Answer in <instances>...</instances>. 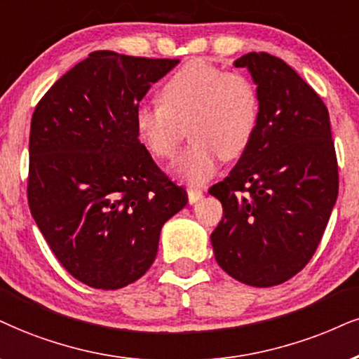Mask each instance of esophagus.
<instances>
[{"mask_svg": "<svg viewBox=\"0 0 359 359\" xmlns=\"http://www.w3.org/2000/svg\"><path fill=\"white\" fill-rule=\"evenodd\" d=\"M203 198V191L201 189H198V188H193V187H189L188 188V201L191 203H196V201H200Z\"/></svg>", "mask_w": 359, "mask_h": 359, "instance_id": "1", "label": "esophagus"}]
</instances>
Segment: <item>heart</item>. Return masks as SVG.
Wrapping results in <instances>:
<instances>
[{
  "mask_svg": "<svg viewBox=\"0 0 359 359\" xmlns=\"http://www.w3.org/2000/svg\"><path fill=\"white\" fill-rule=\"evenodd\" d=\"M159 106H141L135 126L153 156L178 153L188 126L193 144L175 163L180 178L205 183L223 159H238L253 141L259 96L251 79L193 60L176 69L158 91Z\"/></svg>",
  "mask_w": 359,
  "mask_h": 359,
  "instance_id": "heart-1",
  "label": "heart"
}]
</instances>
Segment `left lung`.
Listing matches in <instances>:
<instances>
[{"label":"left lung","mask_w":359,"mask_h":359,"mask_svg":"<svg viewBox=\"0 0 359 359\" xmlns=\"http://www.w3.org/2000/svg\"><path fill=\"white\" fill-rule=\"evenodd\" d=\"M259 96L253 141L229 176L210 188L223 205L211 233L215 258L234 280L281 285L313 258L338 198L328 108L280 57L248 53Z\"/></svg>","instance_id":"obj_1"}]
</instances>
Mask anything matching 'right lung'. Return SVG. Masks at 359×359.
I'll use <instances>...</instances> for the list:
<instances>
[{"instance_id": "right-lung-1", "label": "right lung", "mask_w": 359, "mask_h": 359, "mask_svg": "<svg viewBox=\"0 0 359 359\" xmlns=\"http://www.w3.org/2000/svg\"><path fill=\"white\" fill-rule=\"evenodd\" d=\"M178 63L93 51L31 118V215L66 271L91 287L140 280L156 258L163 224L188 203L135 126L140 101Z\"/></svg>"}]
</instances>
